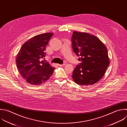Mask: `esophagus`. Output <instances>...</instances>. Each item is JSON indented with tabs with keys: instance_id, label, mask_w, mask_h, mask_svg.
Returning a JSON list of instances; mask_svg holds the SVG:
<instances>
[{
	"instance_id": "obj_1",
	"label": "esophagus",
	"mask_w": 127,
	"mask_h": 127,
	"mask_svg": "<svg viewBox=\"0 0 127 127\" xmlns=\"http://www.w3.org/2000/svg\"><path fill=\"white\" fill-rule=\"evenodd\" d=\"M65 65V64H58V65L60 66H64Z\"/></svg>"
}]
</instances>
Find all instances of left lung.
I'll use <instances>...</instances> for the list:
<instances>
[{
    "label": "left lung",
    "instance_id": "1",
    "mask_svg": "<svg viewBox=\"0 0 127 127\" xmlns=\"http://www.w3.org/2000/svg\"><path fill=\"white\" fill-rule=\"evenodd\" d=\"M71 41L73 50L81 62L72 72L74 81L83 86L96 83L109 64L107 48L97 37L85 32L73 31Z\"/></svg>",
    "mask_w": 127,
    "mask_h": 127
}]
</instances>
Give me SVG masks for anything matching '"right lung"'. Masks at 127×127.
<instances>
[{
  "mask_svg": "<svg viewBox=\"0 0 127 127\" xmlns=\"http://www.w3.org/2000/svg\"><path fill=\"white\" fill-rule=\"evenodd\" d=\"M53 33L38 35L30 39L21 47L16 59L17 69L29 84L39 85L52 75L55 67L45 59L46 47Z\"/></svg>",
  "mask_w": 127,
  "mask_h": 127,
  "instance_id": "add662e5",
  "label": "right lung"
}]
</instances>
